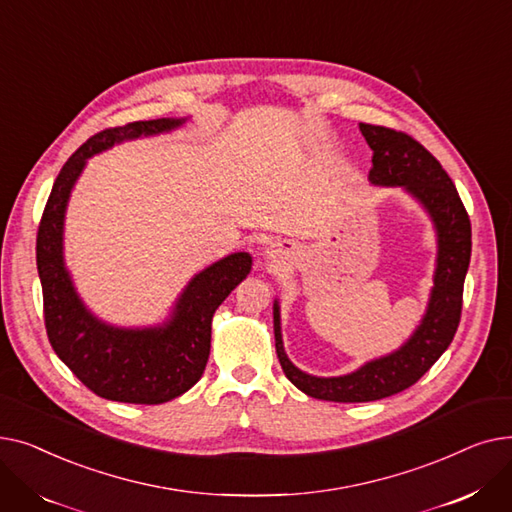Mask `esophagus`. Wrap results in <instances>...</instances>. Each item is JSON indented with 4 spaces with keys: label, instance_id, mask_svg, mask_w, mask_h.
I'll return each mask as SVG.
<instances>
[{
    "label": "esophagus",
    "instance_id": "34e87169",
    "mask_svg": "<svg viewBox=\"0 0 512 512\" xmlns=\"http://www.w3.org/2000/svg\"><path fill=\"white\" fill-rule=\"evenodd\" d=\"M267 253H270V255H272V257H274V253H276V251H267Z\"/></svg>",
    "mask_w": 512,
    "mask_h": 512
}]
</instances>
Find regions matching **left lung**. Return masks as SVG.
<instances>
[{
  "mask_svg": "<svg viewBox=\"0 0 512 512\" xmlns=\"http://www.w3.org/2000/svg\"><path fill=\"white\" fill-rule=\"evenodd\" d=\"M359 128L373 151L369 182L402 186L425 207L438 234V259L427 311L413 336L398 351L338 378H315L290 363L282 342L280 307L274 303L276 353L286 378L307 396L332 402H369L398 394L442 357L459 328L471 259L469 215L440 161L407 132L363 122Z\"/></svg>",
  "mask_w": 512,
  "mask_h": 512,
  "instance_id": "left-lung-1",
  "label": "left lung"
}]
</instances>
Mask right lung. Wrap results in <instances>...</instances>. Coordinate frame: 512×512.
<instances>
[{"label":"right lung","mask_w":512,"mask_h":512,"mask_svg":"<svg viewBox=\"0 0 512 512\" xmlns=\"http://www.w3.org/2000/svg\"><path fill=\"white\" fill-rule=\"evenodd\" d=\"M182 120L159 118L105 128L78 147L53 182L37 232V270L43 288L47 338L56 355L101 398L161 405L191 390L205 371L211 319L228 294L251 272L249 253H232L199 272L182 290L164 326L116 328L97 319L64 265V215L70 191L87 159L116 143L170 132Z\"/></svg>","instance_id":"right-lung-1"}]
</instances>
